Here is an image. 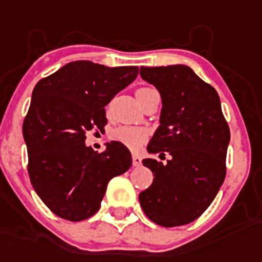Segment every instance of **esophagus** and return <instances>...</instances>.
Listing matches in <instances>:
<instances>
[{
    "instance_id": "34e87169",
    "label": "esophagus",
    "mask_w": 262,
    "mask_h": 262,
    "mask_svg": "<svg viewBox=\"0 0 262 262\" xmlns=\"http://www.w3.org/2000/svg\"><path fill=\"white\" fill-rule=\"evenodd\" d=\"M132 162H133V166H135V167L141 166V158H140L139 155H136V154H133V156H132Z\"/></svg>"
}]
</instances>
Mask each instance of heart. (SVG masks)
Wrapping results in <instances>:
<instances>
[{
	"instance_id": "obj_1",
	"label": "heart",
	"mask_w": 262,
	"mask_h": 262,
	"mask_svg": "<svg viewBox=\"0 0 262 262\" xmlns=\"http://www.w3.org/2000/svg\"><path fill=\"white\" fill-rule=\"evenodd\" d=\"M148 90H151V88H140V90H137V94ZM111 137L115 141H118V143L123 144L132 149H136L145 141L147 133L144 129L137 126H118L111 132Z\"/></svg>"
}]
</instances>
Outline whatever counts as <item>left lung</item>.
<instances>
[{"label":"left lung","instance_id":"8db88e82","mask_svg":"<svg viewBox=\"0 0 262 262\" xmlns=\"http://www.w3.org/2000/svg\"><path fill=\"white\" fill-rule=\"evenodd\" d=\"M140 76L162 96L160 125L149 154L171 155L167 163L144 159L154 182L140 205L154 223L177 227L203 215L226 178L230 127L219 95L186 65L140 68Z\"/></svg>","mask_w":262,"mask_h":262}]
</instances>
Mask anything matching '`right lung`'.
I'll return each instance as SVG.
<instances>
[{
	"label": "right lung",
	"mask_w": 262,
	"mask_h": 262,
	"mask_svg": "<svg viewBox=\"0 0 262 262\" xmlns=\"http://www.w3.org/2000/svg\"><path fill=\"white\" fill-rule=\"evenodd\" d=\"M137 75V67L75 61L35 85L23 123L28 175L36 194L59 217L80 222L95 215L108 181L130 168L123 144L110 141L99 154L85 145V133L104 129V106Z\"/></svg>",
	"instance_id": "right-lung-1"
}]
</instances>
